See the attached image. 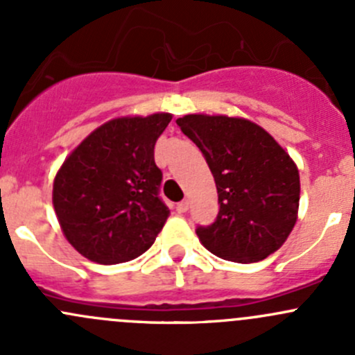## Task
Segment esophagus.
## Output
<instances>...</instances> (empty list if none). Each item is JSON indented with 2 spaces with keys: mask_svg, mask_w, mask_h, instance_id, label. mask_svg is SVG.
<instances>
[{
  "mask_svg": "<svg viewBox=\"0 0 355 355\" xmlns=\"http://www.w3.org/2000/svg\"><path fill=\"white\" fill-rule=\"evenodd\" d=\"M187 209H189V200H182V202L177 204V213L184 214L187 213Z\"/></svg>",
  "mask_w": 355,
  "mask_h": 355,
  "instance_id": "esophagus-1",
  "label": "esophagus"
}]
</instances>
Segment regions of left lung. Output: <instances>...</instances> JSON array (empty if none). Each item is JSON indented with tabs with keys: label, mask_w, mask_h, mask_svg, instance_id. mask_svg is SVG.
Here are the masks:
<instances>
[{
	"label": "left lung",
	"mask_w": 355,
	"mask_h": 355,
	"mask_svg": "<svg viewBox=\"0 0 355 355\" xmlns=\"http://www.w3.org/2000/svg\"><path fill=\"white\" fill-rule=\"evenodd\" d=\"M177 125L206 157L218 191L216 220L196 230L200 244L234 263H256L280 249L300 199L299 170L288 153L245 118L185 114Z\"/></svg>",
	"instance_id": "1"
}]
</instances>
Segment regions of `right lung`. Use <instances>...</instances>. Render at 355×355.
Masks as SVG:
<instances>
[{"label": "right lung", "mask_w": 355, "mask_h": 355, "mask_svg": "<svg viewBox=\"0 0 355 355\" xmlns=\"http://www.w3.org/2000/svg\"><path fill=\"white\" fill-rule=\"evenodd\" d=\"M170 113L121 116L87 135L53 182V206L63 235L99 264L135 259L155 244L170 209L157 196L155 144Z\"/></svg>", "instance_id": "add662e5"}]
</instances>
